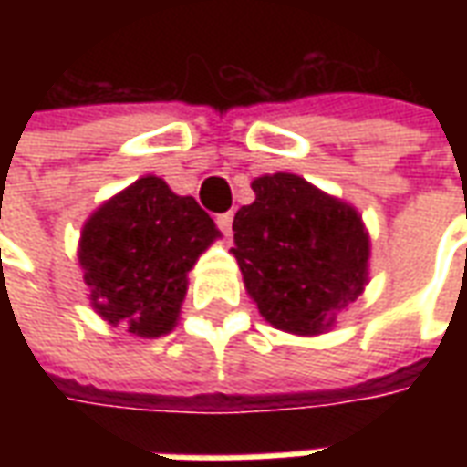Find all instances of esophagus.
<instances>
[{
    "label": "esophagus",
    "mask_w": 467,
    "mask_h": 467,
    "mask_svg": "<svg viewBox=\"0 0 467 467\" xmlns=\"http://www.w3.org/2000/svg\"><path fill=\"white\" fill-rule=\"evenodd\" d=\"M233 213H223L214 217V223H217V227H220L224 234H230V230H233Z\"/></svg>",
    "instance_id": "obj_1"
}]
</instances>
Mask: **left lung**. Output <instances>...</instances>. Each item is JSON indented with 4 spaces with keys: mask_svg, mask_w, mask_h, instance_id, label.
Wrapping results in <instances>:
<instances>
[{
    "mask_svg": "<svg viewBox=\"0 0 467 467\" xmlns=\"http://www.w3.org/2000/svg\"><path fill=\"white\" fill-rule=\"evenodd\" d=\"M254 202L237 210L233 254L267 323L320 335L368 283L370 237L360 214L290 172L253 180Z\"/></svg>",
    "mask_w": 467,
    "mask_h": 467,
    "instance_id": "1",
    "label": "left lung"
}]
</instances>
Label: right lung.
Here are the masks:
<instances>
[{
  "instance_id": "obj_1",
  "label": "right lung",
  "mask_w": 467,
  "mask_h": 467,
  "mask_svg": "<svg viewBox=\"0 0 467 467\" xmlns=\"http://www.w3.org/2000/svg\"><path fill=\"white\" fill-rule=\"evenodd\" d=\"M217 237L194 197L174 194L154 174L140 177L82 227L79 265L92 307L127 333L167 335L187 295V273Z\"/></svg>"
}]
</instances>
